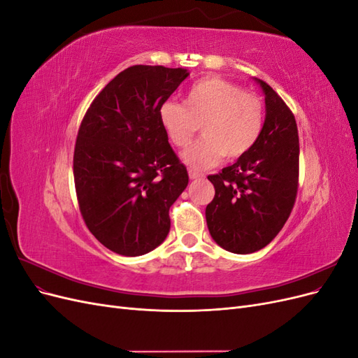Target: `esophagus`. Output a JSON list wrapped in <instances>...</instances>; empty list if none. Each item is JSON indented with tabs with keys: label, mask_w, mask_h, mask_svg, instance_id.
I'll return each instance as SVG.
<instances>
[{
	"label": "esophagus",
	"mask_w": 358,
	"mask_h": 358,
	"mask_svg": "<svg viewBox=\"0 0 358 358\" xmlns=\"http://www.w3.org/2000/svg\"><path fill=\"white\" fill-rule=\"evenodd\" d=\"M189 179H192V180H196V179H200V178H203V175L201 173H199V171H194V170H189Z\"/></svg>",
	"instance_id": "34e87169"
}]
</instances>
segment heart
I'll return each instance as SVG.
<instances>
[{
    "mask_svg": "<svg viewBox=\"0 0 358 358\" xmlns=\"http://www.w3.org/2000/svg\"><path fill=\"white\" fill-rule=\"evenodd\" d=\"M158 117L176 148H185L201 122L204 136L182 154L187 166L200 170L218 164L222 157L237 159L249 152L263 131L264 103L234 82L206 78L191 86L183 103H162Z\"/></svg>",
    "mask_w": 358,
    "mask_h": 358,
    "instance_id": "obj_1",
    "label": "heart"
}]
</instances>
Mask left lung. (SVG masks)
<instances>
[{"instance_id":"obj_1","label":"left lung","mask_w":358,"mask_h":358,"mask_svg":"<svg viewBox=\"0 0 358 358\" xmlns=\"http://www.w3.org/2000/svg\"><path fill=\"white\" fill-rule=\"evenodd\" d=\"M263 131L249 152L208 179L215 197L206 208L212 239L225 251L252 254L272 242L294 208L299 187L296 117L266 82Z\"/></svg>"}]
</instances>
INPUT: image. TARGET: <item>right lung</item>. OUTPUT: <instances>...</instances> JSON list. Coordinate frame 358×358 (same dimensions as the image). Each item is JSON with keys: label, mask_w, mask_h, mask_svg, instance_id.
Wrapping results in <instances>:
<instances>
[{"label": "right lung", "mask_w": 358, "mask_h": 358, "mask_svg": "<svg viewBox=\"0 0 358 358\" xmlns=\"http://www.w3.org/2000/svg\"><path fill=\"white\" fill-rule=\"evenodd\" d=\"M188 76L187 69L128 67L82 119L73 157L79 209L95 239L119 255H143L164 242L170 206L188 185L158 117Z\"/></svg>", "instance_id": "1"}]
</instances>
